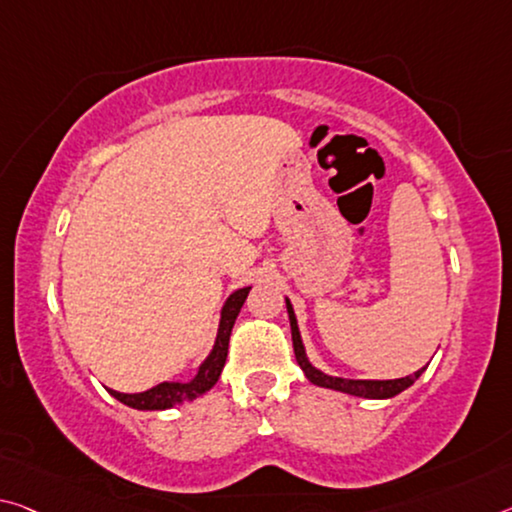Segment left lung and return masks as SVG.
Segmentation results:
<instances>
[{
	"instance_id": "1",
	"label": "left lung",
	"mask_w": 512,
	"mask_h": 512,
	"mask_svg": "<svg viewBox=\"0 0 512 512\" xmlns=\"http://www.w3.org/2000/svg\"><path fill=\"white\" fill-rule=\"evenodd\" d=\"M287 312H289V323H291V342H294L296 362L300 364V369H303L307 380H310V383H314V385L337 389V392H344V394H351V396H362V399H392V396L401 394L403 389H408L421 376V373L426 371V367H424V369L412 373V376L394 378V380H351V378L328 376V373H323L316 367H312V362L307 360L303 339H300V330H298L294 307H291L289 298H287Z\"/></svg>"
}]
</instances>
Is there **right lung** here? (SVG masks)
<instances>
[{
  "label": "right lung",
  "instance_id": "add662e5",
  "mask_svg": "<svg viewBox=\"0 0 512 512\" xmlns=\"http://www.w3.org/2000/svg\"><path fill=\"white\" fill-rule=\"evenodd\" d=\"M248 291L250 287L237 289L225 300L212 353H209L207 360L200 364L198 373L189 380V383H159L152 389H145L141 394H123L116 392V389H109V394L113 399H118L120 403H125L134 410H168L173 408V405H182L209 392V389L216 385V380L221 378V371L227 360V346H230L232 326L234 321H237L243 303H246Z\"/></svg>",
  "mask_w": 512,
  "mask_h": 512
}]
</instances>
